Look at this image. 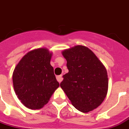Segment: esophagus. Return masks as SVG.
Returning <instances> with one entry per match:
<instances>
[{"instance_id":"1","label":"esophagus","mask_w":129,"mask_h":129,"mask_svg":"<svg viewBox=\"0 0 129 129\" xmlns=\"http://www.w3.org/2000/svg\"><path fill=\"white\" fill-rule=\"evenodd\" d=\"M56 79H57V80L58 82L60 83L63 80V77L61 75H58V76H57V77H56Z\"/></svg>"}]
</instances>
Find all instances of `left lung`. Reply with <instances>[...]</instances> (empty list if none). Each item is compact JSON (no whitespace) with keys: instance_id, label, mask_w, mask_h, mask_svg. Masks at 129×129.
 <instances>
[{"instance_id":"obj_1","label":"left lung","mask_w":129,"mask_h":129,"mask_svg":"<svg viewBox=\"0 0 129 129\" xmlns=\"http://www.w3.org/2000/svg\"><path fill=\"white\" fill-rule=\"evenodd\" d=\"M69 72L60 87L78 111L88 113L100 105L108 91L105 67L87 47L77 45L61 52Z\"/></svg>"}]
</instances>
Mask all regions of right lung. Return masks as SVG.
<instances>
[{"label": "right lung", "instance_id": "right-lung-1", "mask_svg": "<svg viewBox=\"0 0 129 129\" xmlns=\"http://www.w3.org/2000/svg\"><path fill=\"white\" fill-rule=\"evenodd\" d=\"M52 56L47 48L34 49L25 54L14 68V89L20 102L30 109L42 108L59 87L50 64Z\"/></svg>", "mask_w": 129, "mask_h": 129}]
</instances>
